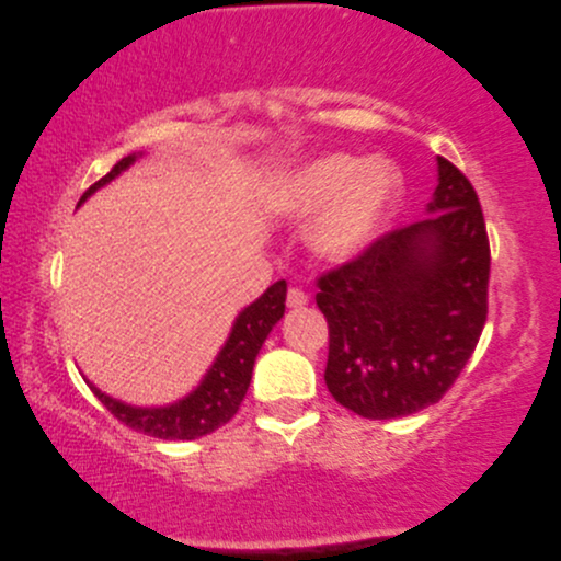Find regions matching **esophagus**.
Returning <instances> with one entry per match:
<instances>
[{"label": "esophagus", "mask_w": 561, "mask_h": 561, "mask_svg": "<svg viewBox=\"0 0 561 561\" xmlns=\"http://www.w3.org/2000/svg\"><path fill=\"white\" fill-rule=\"evenodd\" d=\"M286 302H288V308H293V310L306 308V306H308V293L302 290V288H288Z\"/></svg>", "instance_id": "esophagus-1"}]
</instances>
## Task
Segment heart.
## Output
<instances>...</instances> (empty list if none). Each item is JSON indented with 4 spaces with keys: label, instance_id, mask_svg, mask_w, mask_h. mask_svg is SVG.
I'll use <instances>...</instances> for the list:
<instances>
[{
    "label": "heart",
    "instance_id": "b5f03b06",
    "mask_svg": "<svg viewBox=\"0 0 561 561\" xmlns=\"http://www.w3.org/2000/svg\"><path fill=\"white\" fill-rule=\"evenodd\" d=\"M402 198V173L385 159L363 161L347 153L306 163L280 183L275 206L293 216L325 208L313 228L316 251L351 259L382 231Z\"/></svg>",
    "mask_w": 561,
    "mask_h": 561
}]
</instances>
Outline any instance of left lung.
I'll use <instances>...</instances> for the list:
<instances>
[{"mask_svg": "<svg viewBox=\"0 0 561 561\" xmlns=\"http://www.w3.org/2000/svg\"><path fill=\"white\" fill-rule=\"evenodd\" d=\"M433 216L394 228L318 278L328 320L325 385L367 420L435 405L488 320L490 238L470 179L437 156Z\"/></svg>", "mask_w": 561, "mask_h": 561, "instance_id": "8db88e82", "label": "left lung"}]
</instances>
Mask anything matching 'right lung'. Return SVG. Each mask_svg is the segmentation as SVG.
<instances>
[{"mask_svg": "<svg viewBox=\"0 0 561 561\" xmlns=\"http://www.w3.org/2000/svg\"><path fill=\"white\" fill-rule=\"evenodd\" d=\"M136 156H126L116 163V167L106 173L104 179H99L94 186L84 191V196L79 198L87 201L96 188L104 186L112 179H116L124 169L131 167ZM286 280L273 283V286L263 293V296L251 302L241 316L236 318L231 335H228L226 345L220 347L216 363L210 365L206 378L201 380L198 388L186 394V398L173 402L169 408H131L124 405L114 398H108L94 385L89 382L91 392L96 394L112 415L124 422L126 427L144 433L149 437L159 439H196L208 433H214L220 425H226L231 420L248 392L251 385L255 355H259L261 345L286 313Z\"/></svg>", "mask_w": 561, "mask_h": 561, "instance_id": "1", "label": "right lung"}]
</instances>
